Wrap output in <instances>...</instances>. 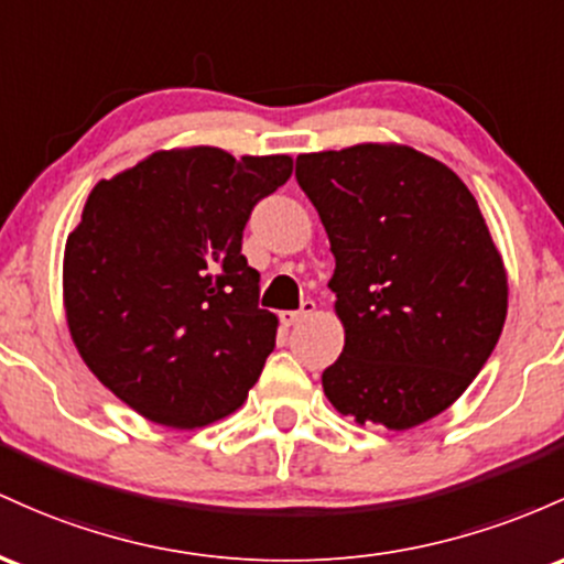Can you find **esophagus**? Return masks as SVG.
<instances>
[{
	"mask_svg": "<svg viewBox=\"0 0 564 564\" xmlns=\"http://www.w3.org/2000/svg\"><path fill=\"white\" fill-rule=\"evenodd\" d=\"M314 312H316V303L314 301H303L299 312H282L280 322L284 327H293V325H299V322L306 319V316H312Z\"/></svg>",
	"mask_w": 564,
	"mask_h": 564,
	"instance_id": "obj_1",
	"label": "esophagus"
}]
</instances>
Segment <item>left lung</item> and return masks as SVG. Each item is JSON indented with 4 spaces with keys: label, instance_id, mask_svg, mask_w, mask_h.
<instances>
[{
    "label": "left lung",
    "instance_id": "8db88e82",
    "mask_svg": "<svg viewBox=\"0 0 564 564\" xmlns=\"http://www.w3.org/2000/svg\"><path fill=\"white\" fill-rule=\"evenodd\" d=\"M335 256L346 330L322 372L357 423L404 432L469 389L503 330L509 284L477 199L447 164L397 143L295 160Z\"/></svg>",
    "mask_w": 564,
    "mask_h": 564
}]
</instances>
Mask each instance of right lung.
<instances>
[{
  "mask_svg": "<svg viewBox=\"0 0 564 564\" xmlns=\"http://www.w3.org/2000/svg\"><path fill=\"white\" fill-rule=\"evenodd\" d=\"M290 175L284 154L194 145L90 192L63 256L68 330L95 378L143 419L199 429L248 400L280 322L258 306L242 231Z\"/></svg>",
  "mask_w": 564,
  "mask_h": 564,
  "instance_id": "right-lung-1",
  "label": "right lung"
}]
</instances>
